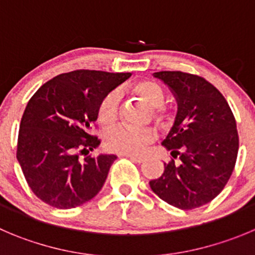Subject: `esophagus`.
Here are the masks:
<instances>
[{"label": "esophagus", "mask_w": 255, "mask_h": 255, "mask_svg": "<svg viewBox=\"0 0 255 255\" xmlns=\"http://www.w3.org/2000/svg\"><path fill=\"white\" fill-rule=\"evenodd\" d=\"M127 157H129L130 160H132L133 162H135V163H142V162H143L144 160H146V158H144V157L133 156V154H127Z\"/></svg>", "instance_id": "34e87169"}]
</instances>
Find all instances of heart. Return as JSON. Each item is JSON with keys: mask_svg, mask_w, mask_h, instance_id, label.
<instances>
[{"mask_svg": "<svg viewBox=\"0 0 255 255\" xmlns=\"http://www.w3.org/2000/svg\"><path fill=\"white\" fill-rule=\"evenodd\" d=\"M132 92L141 97L147 104L152 106V114L158 122H165L168 118L167 106L165 101V90L153 80H142L132 87ZM120 114V94L116 90L108 92L99 101L97 107V120L102 126H111ZM157 133L151 127H130L117 126L107 130L104 134V144L107 149L120 154L138 156L146 152L147 147L156 141Z\"/></svg>", "mask_w": 255, "mask_h": 255, "instance_id": "1", "label": "heart"}]
</instances>
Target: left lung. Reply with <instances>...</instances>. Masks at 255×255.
<instances>
[{"instance_id":"8db88e82","label":"left lung","mask_w":255,"mask_h":255,"mask_svg":"<svg viewBox=\"0 0 255 255\" xmlns=\"http://www.w3.org/2000/svg\"><path fill=\"white\" fill-rule=\"evenodd\" d=\"M153 75L171 88L178 109L162 142L172 158L149 186L175 208H200L223 191L235 167L239 135L234 114L224 95L203 77L184 71Z\"/></svg>"}]
</instances>
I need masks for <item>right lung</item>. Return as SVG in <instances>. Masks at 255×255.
Wrapping results in <instances>:
<instances>
[{"label": "right lung", "instance_id": "right-lung-1", "mask_svg": "<svg viewBox=\"0 0 255 255\" xmlns=\"http://www.w3.org/2000/svg\"><path fill=\"white\" fill-rule=\"evenodd\" d=\"M129 77L80 69L52 78L31 97L21 118L16 157L28 187L45 204L77 208L101 191L117 157L88 156L101 143L89 130L99 101Z\"/></svg>", "mask_w": 255, "mask_h": 255}]
</instances>
